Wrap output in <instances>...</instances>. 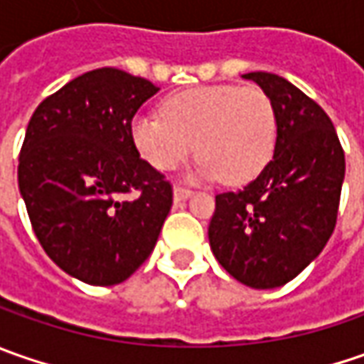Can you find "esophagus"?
I'll list each match as a JSON object with an SVG mask.
<instances>
[{
	"mask_svg": "<svg viewBox=\"0 0 364 364\" xmlns=\"http://www.w3.org/2000/svg\"><path fill=\"white\" fill-rule=\"evenodd\" d=\"M190 194H192V190L182 188V186H176V188H174V203H182V200H186V198H190Z\"/></svg>",
	"mask_w": 364,
	"mask_h": 364,
	"instance_id": "obj_1",
	"label": "esophagus"
}]
</instances>
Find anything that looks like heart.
I'll return each instance as SVG.
<instances>
[{"label": "heart", "instance_id": "1", "mask_svg": "<svg viewBox=\"0 0 364 364\" xmlns=\"http://www.w3.org/2000/svg\"><path fill=\"white\" fill-rule=\"evenodd\" d=\"M137 151L156 170L170 172L188 160L196 146L203 156L194 178L245 184L272 160L277 117L259 87L210 85L176 92L160 115H137L132 123Z\"/></svg>", "mask_w": 364, "mask_h": 364}]
</instances>
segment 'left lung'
I'll return each mask as SVG.
<instances>
[{"label":"left lung","instance_id":"obj_1","mask_svg":"<svg viewBox=\"0 0 364 364\" xmlns=\"http://www.w3.org/2000/svg\"><path fill=\"white\" fill-rule=\"evenodd\" d=\"M277 117L273 158L237 192L217 194L208 241L237 282L286 286L314 261L336 225L344 151L324 109L284 77L249 73Z\"/></svg>","mask_w":364,"mask_h":364}]
</instances>
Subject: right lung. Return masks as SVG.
Returning <instances> with one entry per match:
<instances>
[{
  "instance_id": "1",
  "label": "right lung",
  "mask_w": 364,
  "mask_h": 364,
  "mask_svg": "<svg viewBox=\"0 0 364 364\" xmlns=\"http://www.w3.org/2000/svg\"><path fill=\"white\" fill-rule=\"evenodd\" d=\"M158 91L119 68H97L46 97L28 123L18 184L32 229L46 255L85 284L125 282L172 208L170 182L132 139L133 115Z\"/></svg>"
}]
</instances>
